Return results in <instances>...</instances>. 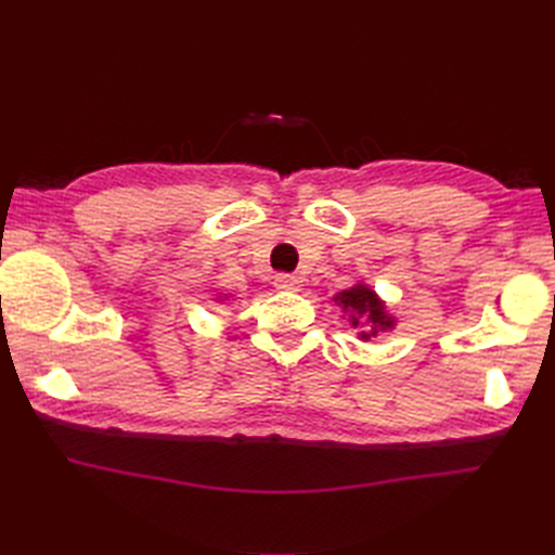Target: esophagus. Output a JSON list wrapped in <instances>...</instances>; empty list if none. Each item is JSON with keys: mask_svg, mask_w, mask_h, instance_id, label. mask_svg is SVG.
<instances>
[{"mask_svg": "<svg viewBox=\"0 0 555 555\" xmlns=\"http://www.w3.org/2000/svg\"><path fill=\"white\" fill-rule=\"evenodd\" d=\"M300 287V280L289 273H280L275 275V289L280 292H296Z\"/></svg>", "mask_w": 555, "mask_h": 555, "instance_id": "obj_1", "label": "esophagus"}]
</instances>
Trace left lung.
Masks as SVG:
<instances>
[{"label":"left lung","instance_id":"1","mask_svg":"<svg viewBox=\"0 0 555 555\" xmlns=\"http://www.w3.org/2000/svg\"><path fill=\"white\" fill-rule=\"evenodd\" d=\"M333 300L343 308V312L349 314L351 326L365 328L359 335L361 340H371L377 333L393 328V317L386 312L384 300H379L367 284H354V287L340 292Z\"/></svg>","mask_w":555,"mask_h":555}]
</instances>
